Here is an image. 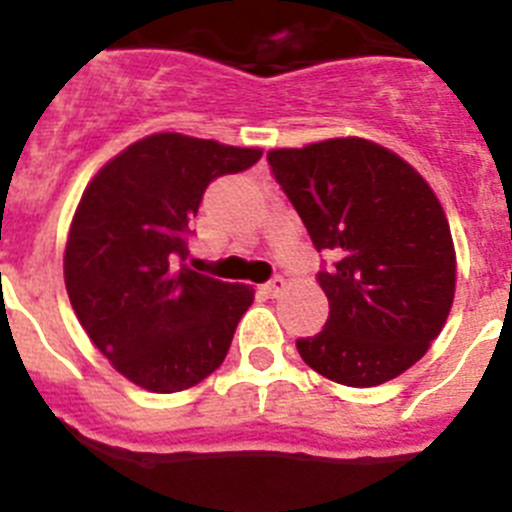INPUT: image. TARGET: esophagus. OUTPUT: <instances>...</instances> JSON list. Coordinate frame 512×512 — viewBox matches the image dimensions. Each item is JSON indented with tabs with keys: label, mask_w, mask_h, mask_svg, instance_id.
Returning a JSON list of instances; mask_svg holds the SVG:
<instances>
[{
	"label": "esophagus",
	"mask_w": 512,
	"mask_h": 512,
	"mask_svg": "<svg viewBox=\"0 0 512 512\" xmlns=\"http://www.w3.org/2000/svg\"><path fill=\"white\" fill-rule=\"evenodd\" d=\"M287 289V279L284 276H274V279L269 281V284H264V294L266 297H279L281 292Z\"/></svg>",
	"instance_id": "1"
}]
</instances>
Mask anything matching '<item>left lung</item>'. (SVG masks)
<instances>
[{
  "instance_id": "obj_1",
  "label": "left lung",
  "mask_w": 512,
  "mask_h": 512,
  "mask_svg": "<svg viewBox=\"0 0 512 512\" xmlns=\"http://www.w3.org/2000/svg\"><path fill=\"white\" fill-rule=\"evenodd\" d=\"M266 157L314 248L335 256L317 274L330 302L325 330L297 340L304 363L353 388L409 370L442 332L457 281L434 190L391 149L358 137Z\"/></svg>"
}]
</instances>
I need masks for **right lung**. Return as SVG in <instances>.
I'll list each match as a JSON object with an SVG mask.
<instances>
[{
    "label": "right lung",
    "mask_w": 512,
    "mask_h": 512,
    "mask_svg": "<svg viewBox=\"0 0 512 512\" xmlns=\"http://www.w3.org/2000/svg\"><path fill=\"white\" fill-rule=\"evenodd\" d=\"M259 159L261 149L164 131L88 182L65 243V289L93 345L131 383L185 391L228 355L253 289L182 261L205 187Z\"/></svg>",
    "instance_id": "obj_1"
}]
</instances>
